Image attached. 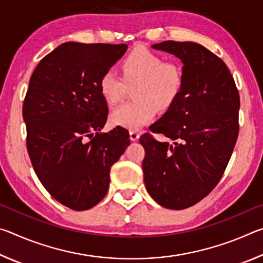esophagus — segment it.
Listing matches in <instances>:
<instances>
[{
	"mask_svg": "<svg viewBox=\"0 0 263 263\" xmlns=\"http://www.w3.org/2000/svg\"><path fill=\"white\" fill-rule=\"evenodd\" d=\"M140 137V133L137 132V131H130V139L132 141H137L138 139H139Z\"/></svg>",
	"mask_w": 263,
	"mask_h": 263,
	"instance_id": "1",
	"label": "esophagus"
}]
</instances>
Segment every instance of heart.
<instances>
[{
    "instance_id": "obj_1",
    "label": "heart",
    "mask_w": 263,
    "mask_h": 263,
    "mask_svg": "<svg viewBox=\"0 0 263 263\" xmlns=\"http://www.w3.org/2000/svg\"><path fill=\"white\" fill-rule=\"evenodd\" d=\"M121 77L109 69L100 79V91L108 104L123 100L127 86H133L131 103L112 111L110 121L114 125L138 130L149 123L159 111H167L179 99L184 86V74L174 61H163L161 55L147 48H136L119 65Z\"/></svg>"
}]
</instances>
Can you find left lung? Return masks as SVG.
Wrapping results in <instances>:
<instances>
[{
  "label": "left lung",
  "instance_id": "1",
  "mask_svg": "<svg viewBox=\"0 0 263 263\" xmlns=\"http://www.w3.org/2000/svg\"><path fill=\"white\" fill-rule=\"evenodd\" d=\"M183 62L184 86L153 133L140 137L142 172L155 202L173 210L195 205L215 189L224 174L239 135L240 97L234 79L219 57L199 44L167 41L153 45Z\"/></svg>",
  "mask_w": 263,
  "mask_h": 263
}]
</instances>
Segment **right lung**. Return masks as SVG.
<instances>
[{
    "label": "right lung",
    "mask_w": 263,
    "mask_h": 263,
    "mask_svg": "<svg viewBox=\"0 0 263 263\" xmlns=\"http://www.w3.org/2000/svg\"><path fill=\"white\" fill-rule=\"evenodd\" d=\"M126 48L68 42L44 57L31 75L23 103L31 163L52 197L75 211L104 198L111 166L130 145L124 127L99 132L108 118L100 79Z\"/></svg>",
    "instance_id": "1"
}]
</instances>
